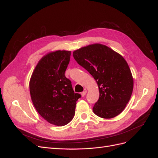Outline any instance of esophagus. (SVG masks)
<instances>
[{
    "instance_id": "1",
    "label": "esophagus",
    "mask_w": 158,
    "mask_h": 158,
    "mask_svg": "<svg viewBox=\"0 0 158 158\" xmlns=\"http://www.w3.org/2000/svg\"><path fill=\"white\" fill-rule=\"evenodd\" d=\"M86 93H87V90H86V89H85V90L84 91V92H82V94H81V95H82V97H84V95H85V94H86Z\"/></svg>"
}]
</instances>
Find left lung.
<instances>
[{"label":"left lung","instance_id":"8db88e82","mask_svg":"<svg viewBox=\"0 0 158 158\" xmlns=\"http://www.w3.org/2000/svg\"><path fill=\"white\" fill-rule=\"evenodd\" d=\"M76 61L96 81L99 98L93 107L99 117L111 118L125 109L131 99L134 80L125 59L109 47L95 44L73 52Z\"/></svg>","mask_w":158,"mask_h":158}]
</instances>
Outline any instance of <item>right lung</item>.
<instances>
[{
    "instance_id": "right-lung-1",
    "label": "right lung",
    "mask_w": 158,
    "mask_h": 158,
    "mask_svg": "<svg viewBox=\"0 0 158 158\" xmlns=\"http://www.w3.org/2000/svg\"><path fill=\"white\" fill-rule=\"evenodd\" d=\"M71 51H55L38 62L30 80L31 99L37 111L47 122L56 126L67 125L74 116L76 102L81 97L75 94L64 73Z\"/></svg>"
}]
</instances>
